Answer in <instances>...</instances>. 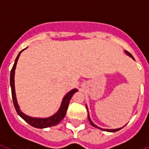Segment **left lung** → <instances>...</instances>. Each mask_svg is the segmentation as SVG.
Masks as SVG:
<instances>
[{
    "label": "left lung",
    "instance_id": "1",
    "mask_svg": "<svg viewBox=\"0 0 149 149\" xmlns=\"http://www.w3.org/2000/svg\"><path fill=\"white\" fill-rule=\"evenodd\" d=\"M125 53H126V54H127V56H129L130 57H132V58H133V59H134V57L132 56V54H131V53H130V52H127V51H125ZM86 110H87V113H88V119H89V121H90V123H91V125H92L93 127H97V128H99V129L102 130V131H105V132H118V131H119V130H120V129H121V128H122V127H120V128H116V129H104V128H101V127H98L97 125H96L95 124H93V121L91 120V118H90V115H89L88 108H87V106H86Z\"/></svg>",
    "mask_w": 149,
    "mask_h": 149
}]
</instances>
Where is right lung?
I'll return each instance as SVG.
<instances>
[{
	"label": "right lung",
	"mask_w": 149,
	"mask_h": 149,
	"mask_svg": "<svg viewBox=\"0 0 149 149\" xmlns=\"http://www.w3.org/2000/svg\"><path fill=\"white\" fill-rule=\"evenodd\" d=\"M24 49L22 50L20 52L18 55H17V58L15 61V64L13 65L11 71H10V88H11V94H12L13 98V103H14V106L15 107V110L17 111V114L22 118L24 119L27 123H29V125H31L32 127H37V128H45V127H52V126H55L57 124L60 122L61 120H63L64 117L65 116L66 113V111H67L68 107H69V104L71 98H72V95L74 94L76 92L78 91L77 89H73L72 91H70L69 93H67L64 96V97L63 99V101L61 103L60 107L58 109V111L56 112L55 114L52 116H50L49 118H32L30 116L26 115L25 113H24L21 111V109L19 107V105L17 104V97H16V93H15V69H16V65H17V60L19 58L20 55Z\"/></svg>",
	"instance_id": "add662e5"
}]
</instances>
